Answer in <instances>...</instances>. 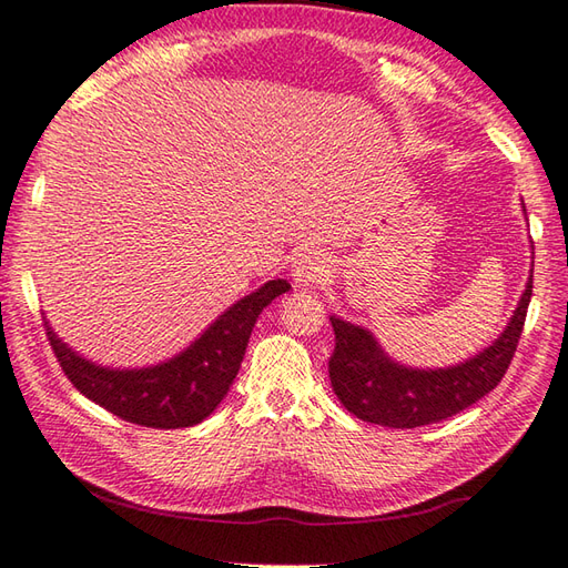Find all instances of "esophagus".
<instances>
[{
	"label": "esophagus",
	"mask_w": 568,
	"mask_h": 568,
	"mask_svg": "<svg viewBox=\"0 0 568 568\" xmlns=\"http://www.w3.org/2000/svg\"><path fill=\"white\" fill-rule=\"evenodd\" d=\"M327 273V256L320 251H305V253H297V258L293 263V275H295V283L310 287L322 281V275Z\"/></svg>",
	"instance_id": "1"
}]
</instances>
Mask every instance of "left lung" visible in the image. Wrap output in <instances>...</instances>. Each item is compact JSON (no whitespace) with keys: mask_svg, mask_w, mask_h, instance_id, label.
<instances>
[{"mask_svg":"<svg viewBox=\"0 0 568 568\" xmlns=\"http://www.w3.org/2000/svg\"><path fill=\"white\" fill-rule=\"evenodd\" d=\"M529 297L532 275L498 339L474 358L449 368L425 371L395 364L368 329L329 317L334 327L332 388L348 413L371 425L413 429L462 413L503 381L520 342Z\"/></svg>","mask_w":568,"mask_h":568,"instance_id":"1","label":"left lung"}]
</instances>
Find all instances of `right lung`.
<instances>
[{
	"mask_svg": "<svg viewBox=\"0 0 568 568\" xmlns=\"http://www.w3.org/2000/svg\"><path fill=\"white\" fill-rule=\"evenodd\" d=\"M287 291V281H268L216 317L185 352L149 368H104L60 342L48 322L45 334L68 381L92 403L141 427H192L224 400L244 361L253 324L263 307Z\"/></svg>",
	"mask_w": 568,
	"mask_h": 568,
	"instance_id": "add662e5",
	"label": "right lung"
}]
</instances>
